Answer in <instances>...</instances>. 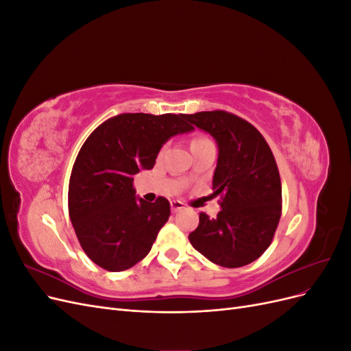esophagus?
<instances>
[{
    "instance_id": "obj_1",
    "label": "esophagus",
    "mask_w": 351,
    "mask_h": 351,
    "mask_svg": "<svg viewBox=\"0 0 351 351\" xmlns=\"http://www.w3.org/2000/svg\"><path fill=\"white\" fill-rule=\"evenodd\" d=\"M184 208H186V205L183 204L182 200H171V210L173 212H177V210L184 209Z\"/></svg>"
}]
</instances>
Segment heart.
<instances>
[{"label":"heart","mask_w":351,"mask_h":351,"mask_svg":"<svg viewBox=\"0 0 351 351\" xmlns=\"http://www.w3.org/2000/svg\"><path fill=\"white\" fill-rule=\"evenodd\" d=\"M202 141H206V139H195L193 143H195V142H202Z\"/></svg>","instance_id":"obj_1"}]
</instances>
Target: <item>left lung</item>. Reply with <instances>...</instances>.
<instances>
[{
	"instance_id": "1",
	"label": "left lung",
	"mask_w": 351,
	"mask_h": 351,
	"mask_svg": "<svg viewBox=\"0 0 351 351\" xmlns=\"http://www.w3.org/2000/svg\"><path fill=\"white\" fill-rule=\"evenodd\" d=\"M184 120L209 133L218 145L212 196H221L217 217L202 212L189 240L219 267H244L269 247L278 227L281 180L277 162L263 136L234 114L204 111L184 115Z\"/></svg>"
}]
</instances>
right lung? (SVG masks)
<instances>
[{"instance_id":"add662e5","label":"right lung","mask_w":351,"mask_h":351,"mask_svg":"<svg viewBox=\"0 0 351 351\" xmlns=\"http://www.w3.org/2000/svg\"><path fill=\"white\" fill-rule=\"evenodd\" d=\"M192 130L184 114H120L83 143L70 176L69 214L82 249L98 267L125 271L151 252L169 202L136 196L133 176L154 168L168 139Z\"/></svg>"}]
</instances>
